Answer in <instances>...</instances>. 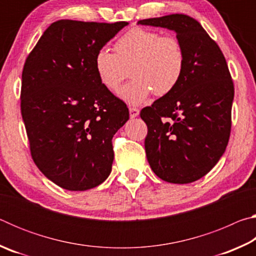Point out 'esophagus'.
<instances>
[{
    "instance_id": "34e87169",
    "label": "esophagus",
    "mask_w": 256,
    "mask_h": 256,
    "mask_svg": "<svg viewBox=\"0 0 256 256\" xmlns=\"http://www.w3.org/2000/svg\"><path fill=\"white\" fill-rule=\"evenodd\" d=\"M128 110H130V118H136V116L138 115V112H140V110H138V108H134V107H130Z\"/></svg>"
}]
</instances>
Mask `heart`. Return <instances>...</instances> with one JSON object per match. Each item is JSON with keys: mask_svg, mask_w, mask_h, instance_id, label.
<instances>
[{"mask_svg": "<svg viewBox=\"0 0 256 256\" xmlns=\"http://www.w3.org/2000/svg\"><path fill=\"white\" fill-rule=\"evenodd\" d=\"M114 52L98 50L94 58V71L100 84L116 92L130 68L134 79L120 92L130 105H140L152 92L157 97L166 96L183 76L185 52L174 36L136 27L115 42Z\"/></svg>", "mask_w": 256, "mask_h": 256, "instance_id": "heart-1", "label": "heart"}]
</instances>
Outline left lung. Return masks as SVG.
<instances>
[{
    "label": "left lung",
    "instance_id": "obj_1",
    "mask_svg": "<svg viewBox=\"0 0 256 256\" xmlns=\"http://www.w3.org/2000/svg\"><path fill=\"white\" fill-rule=\"evenodd\" d=\"M138 24L174 30L184 48L178 84L140 116L148 126L144 146L151 170L168 183H192L216 166L230 136L235 92L226 58L200 22L186 14Z\"/></svg>",
    "mask_w": 256,
    "mask_h": 256
}]
</instances>
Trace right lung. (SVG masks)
<instances>
[{
	"label": "right lung",
	"mask_w": 256,
	"mask_h": 256,
	"mask_svg": "<svg viewBox=\"0 0 256 256\" xmlns=\"http://www.w3.org/2000/svg\"><path fill=\"white\" fill-rule=\"evenodd\" d=\"M128 24L58 20L26 60L20 99L30 154L60 188L86 190L110 174L112 138L128 110L100 84L94 58Z\"/></svg>",
	"instance_id": "obj_1"
}]
</instances>
